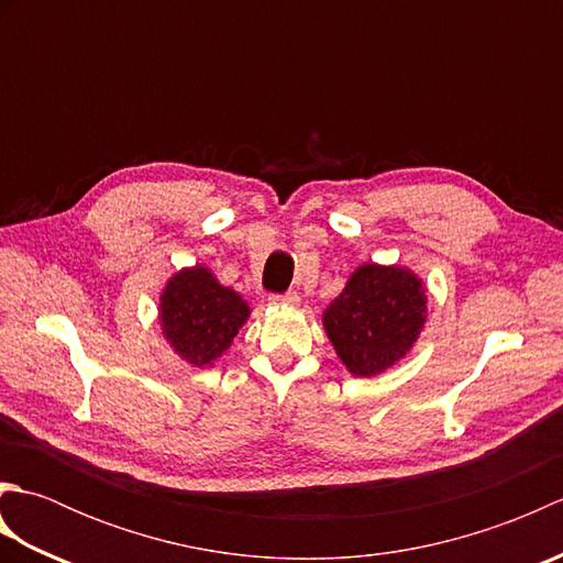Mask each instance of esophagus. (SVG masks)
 Returning a JSON list of instances; mask_svg holds the SVG:
<instances>
[{
  "label": "esophagus",
  "mask_w": 563,
  "mask_h": 563,
  "mask_svg": "<svg viewBox=\"0 0 563 563\" xmlns=\"http://www.w3.org/2000/svg\"><path fill=\"white\" fill-rule=\"evenodd\" d=\"M297 302H300L297 292H285V295H273L271 297V305H290V307H295Z\"/></svg>",
  "instance_id": "1"
}]
</instances>
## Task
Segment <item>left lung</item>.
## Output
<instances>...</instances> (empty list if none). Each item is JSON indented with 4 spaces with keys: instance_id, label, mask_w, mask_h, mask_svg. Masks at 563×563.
<instances>
[{
    "instance_id": "8db88e82",
    "label": "left lung",
    "mask_w": 563,
    "mask_h": 563,
    "mask_svg": "<svg viewBox=\"0 0 563 563\" xmlns=\"http://www.w3.org/2000/svg\"><path fill=\"white\" fill-rule=\"evenodd\" d=\"M428 290L411 268L363 263L324 309V329L353 377H375L397 365L418 341Z\"/></svg>"
}]
</instances>
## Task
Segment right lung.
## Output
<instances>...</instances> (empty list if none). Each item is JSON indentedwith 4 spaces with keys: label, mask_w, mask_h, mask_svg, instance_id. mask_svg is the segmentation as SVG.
Wrapping results in <instances>:
<instances>
[{
    "label": "right lung",
    "mask_w": 563,
    "mask_h": 563,
    "mask_svg": "<svg viewBox=\"0 0 563 563\" xmlns=\"http://www.w3.org/2000/svg\"><path fill=\"white\" fill-rule=\"evenodd\" d=\"M251 307L242 295L196 263L166 280L159 295V324L174 353L194 367H210L246 324Z\"/></svg>",
    "instance_id": "1"
}]
</instances>
